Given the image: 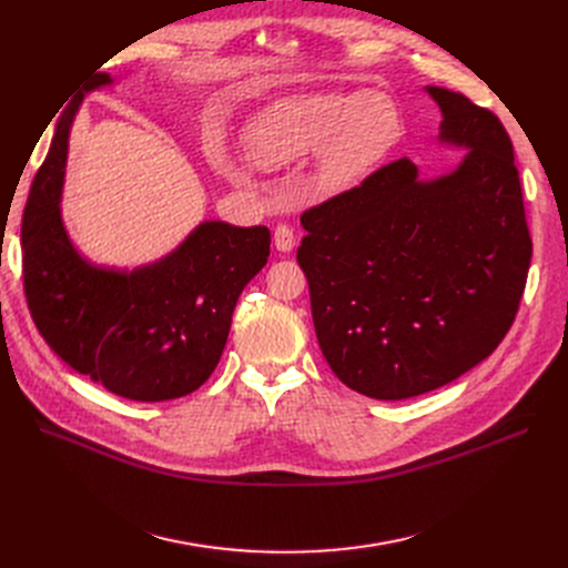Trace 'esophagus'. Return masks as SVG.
Returning a JSON list of instances; mask_svg holds the SVG:
<instances>
[{
    "instance_id": "esophagus-1",
    "label": "esophagus",
    "mask_w": 568,
    "mask_h": 568,
    "mask_svg": "<svg viewBox=\"0 0 568 568\" xmlns=\"http://www.w3.org/2000/svg\"><path fill=\"white\" fill-rule=\"evenodd\" d=\"M273 240H275V247H277L280 252H291V250L295 247V235H293V229H291V226H286V224H280V226L275 229Z\"/></svg>"
}]
</instances>
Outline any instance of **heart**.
Wrapping results in <instances>:
<instances>
[{
  "label": "heart",
  "instance_id": "1",
  "mask_svg": "<svg viewBox=\"0 0 568 568\" xmlns=\"http://www.w3.org/2000/svg\"><path fill=\"white\" fill-rule=\"evenodd\" d=\"M404 133L397 103L386 94H303L267 108L245 131L256 166L277 171L307 159L318 194L356 186L395 150Z\"/></svg>",
  "mask_w": 568,
  "mask_h": 568
}]
</instances>
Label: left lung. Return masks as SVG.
<instances>
[{
    "instance_id": "obj_1",
    "label": "left lung",
    "mask_w": 568,
    "mask_h": 568,
    "mask_svg": "<svg viewBox=\"0 0 568 568\" xmlns=\"http://www.w3.org/2000/svg\"><path fill=\"white\" fill-rule=\"evenodd\" d=\"M439 139L469 154L423 182L404 156L301 214L298 265L323 358L351 390L407 399L488 358L518 314L531 261L520 175L499 118L427 88Z\"/></svg>"
}]
</instances>
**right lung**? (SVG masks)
Segmentation results:
<instances>
[{
  "mask_svg": "<svg viewBox=\"0 0 568 568\" xmlns=\"http://www.w3.org/2000/svg\"><path fill=\"white\" fill-rule=\"evenodd\" d=\"M108 83L111 75H97L94 85ZM73 111L58 126L22 214L27 307L48 346L105 390L136 402L194 393L222 358L242 288L267 263L270 231L203 222L152 265L131 273L90 265L60 214Z\"/></svg>",
  "mask_w": 568,
  "mask_h": 568,
  "instance_id": "add662e5",
  "label": "right lung"
}]
</instances>
